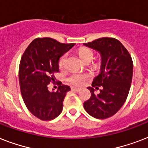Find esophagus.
Segmentation results:
<instances>
[{"mask_svg":"<svg viewBox=\"0 0 148 148\" xmlns=\"http://www.w3.org/2000/svg\"><path fill=\"white\" fill-rule=\"evenodd\" d=\"M71 90H74V91H77V92H78V91H80V90H81V89H80V88H71Z\"/></svg>","mask_w":148,"mask_h":148,"instance_id":"1","label":"esophagus"}]
</instances>
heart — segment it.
I'll list each match as a JSON object with an SVG mask.
<instances>
[{
	"mask_svg": "<svg viewBox=\"0 0 148 148\" xmlns=\"http://www.w3.org/2000/svg\"><path fill=\"white\" fill-rule=\"evenodd\" d=\"M79 57L83 60L84 62H85L87 60H92L94 57V53L89 48H81L78 51ZM65 60H66V55H63L60 57L59 60V66L60 67H64L65 64ZM89 77V74H77V73H74L71 74L67 78V81L69 84L74 86H81L83 85L84 82Z\"/></svg>",
	"mask_w": 148,
	"mask_h": 148,
	"instance_id": "1",
	"label": "heart"
}]
</instances>
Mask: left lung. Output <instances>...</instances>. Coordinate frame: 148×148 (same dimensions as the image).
<instances>
[{"mask_svg": "<svg viewBox=\"0 0 148 148\" xmlns=\"http://www.w3.org/2000/svg\"><path fill=\"white\" fill-rule=\"evenodd\" d=\"M98 51L101 56V72L88 88L91 96L84 103V108L92 117L105 119L115 114L126 101L133 75V61L127 50L119 40L101 38L84 44ZM101 88L100 94L95 89Z\"/></svg>", "mask_w": 148, "mask_h": 148, "instance_id": "left-lung-1", "label": "left lung"}]
</instances>
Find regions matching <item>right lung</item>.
<instances>
[{
    "label": "right lung",
    "mask_w": 148,
    "mask_h": 148,
    "mask_svg": "<svg viewBox=\"0 0 148 148\" xmlns=\"http://www.w3.org/2000/svg\"><path fill=\"white\" fill-rule=\"evenodd\" d=\"M75 44H62L50 38H36L23 53L19 67L21 92L29 111L42 121L58 117L69 86L62 84L57 91L50 92L48 84L55 81L59 71V59Z\"/></svg>",
    "instance_id": "obj_1"
}]
</instances>
